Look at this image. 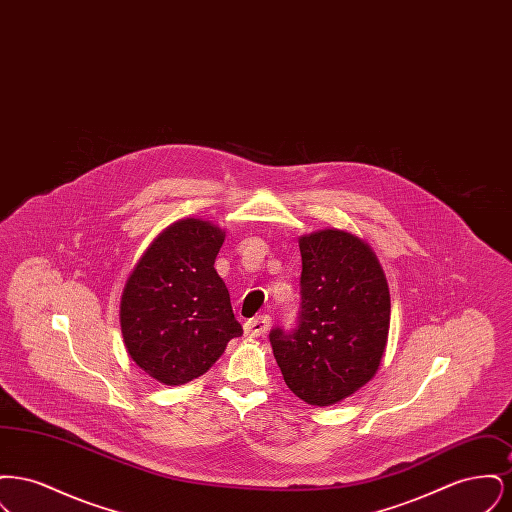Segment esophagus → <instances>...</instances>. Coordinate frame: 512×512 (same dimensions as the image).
<instances>
[{"label":"esophagus","instance_id":"34e87169","mask_svg":"<svg viewBox=\"0 0 512 512\" xmlns=\"http://www.w3.org/2000/svg\"><path fill=\"white\" fill-rule=\"evenodd\" d=\"M270 328V317L261 315V317L249 318L244 324L245 334L251 338H259L265 336Z\"/></svg>","mask_w":512,"mask_h":512}]
</instances>
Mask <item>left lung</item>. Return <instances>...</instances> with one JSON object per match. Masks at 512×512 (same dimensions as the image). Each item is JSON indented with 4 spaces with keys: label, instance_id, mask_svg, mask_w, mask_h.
Here are the masks:
<instances>
[{
    "label": "left lung",
    "instance_id": "left-lung-1",
    "mask_svg": "<svg viewBox=\"0 0 512 512\" xmlns=\"http://www.w3.org/2000/svg\"><path fill=\"white\" fill-rule=\"evenodd\" d=\"M301 307L292 330H270L288 388L328 407L376 374L390 330V290L361 238L328 228L299 240Z\"/></svg>",
    "mask_w": 512,
    "mask_h": 512
}]
</instances>
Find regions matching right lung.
<instances>
[{
  "label": "right lung",
  "instance_id": "obj_1",
  "mask_svg": "<svg viewBox=\"0 0 512 512\" xmlns=\"http://www.w3.org/2000/svg\"><path fill=\"white\" fill-rule=\"evenodd\" d=\"M224 232L201 219L174 222L126 280L122 340L132 361L161 384L205 374L228 341L244 334L215 270Z\"/></svg>",
  "mask_w": 512,
  "mask_h": 512
}]
</instances>
